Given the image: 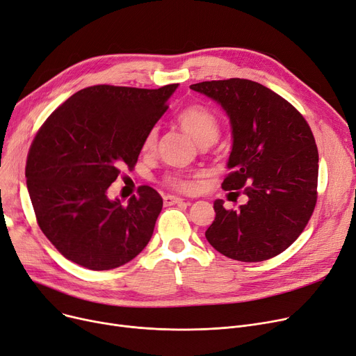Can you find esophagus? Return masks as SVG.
Returning <instances> with one entry per match:
<instances>
[{
	"label": "esophagus",
	"instance_id": "esophagus-1",
	"mask_svg": "<svg viewBox=\"0 0 356 356\" xmlns=\"http://www.w3.org/2000/svg\"><path fill=\"white\" fill-rule=\"evenodd\" d=\"M163 202L166 206H174V204H179V202H185V201H184V198H179L175 195H165Z\"/></svg>",
	"mask_w": 356,
	"mask_h": 356
}]
</instances>
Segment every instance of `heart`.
<instances>
[{
    "label": "heart",
    "instance_id": "heart-1",
    "mask_svg": "<svg viewBox=\"0 0 356 356\" xmlns=\"http://www.w3.org/2000/svg\"><path fill=\"white\" fill-rule=\"evenodd\" d=\"M177 120L179 126L187 131L193 139L201 146L213 145L220 133V124L217 117L206 107L191 106L184 108L178 115ZM156 145V129H150L142 143L143 152H152ZM165 184L178 191H188L193 188V182L182 174H169L165 178Z\"/></svg>",
    "mask_w": 356,
    "mask_h": 356
}]
</instances>
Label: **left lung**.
<instances>
[{
	"label": "left lung",
	"instance_id": "1",
	"mask_svg": "<svg viewBox=\"0 0 356 356\" xmlns=\"http://www.w3.org/2000/svg\"><path fill=\"white\" fill-rule=\"evenodd\" d=\"M190 88L214 99L230 118V174L222 188L243 190L248 197L238 210L214 201L209 243L242 262L280 255L307 226L317 201L318 152L310 126L289 101L258 82L230 78Z\"/></svg>",
	"mask_w": 356,
	"mask_h": 356
}]
</instances>
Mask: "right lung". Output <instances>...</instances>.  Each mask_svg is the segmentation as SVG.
<instances>
[{
    "label": "right lung",
    "mask_w": 356,
    "mask_h": 356,
    "mask_svg": "<svg viewBox=\"0 0 356 356\" xmlns=\"http://www.w3.org/2000/svg\"><path fill=\"white\" fill-rule=\"evenodd\" d=\"M178 88L94 86L47 117L26 163L27 190L39 227L62 255L83 268H118L149 243L162 197L142 185L123 206L107 190L138 162L146 133Z\"/></svg>",
    "instance_id": "right-lung-1"
}]
</instances>
